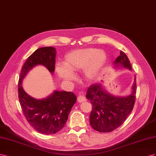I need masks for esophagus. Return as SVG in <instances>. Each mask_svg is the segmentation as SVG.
I'll return each mask as SVG.
<instances>
[{
  "mask_svg": "<svg viewBox=\"0 0 156 156\" xmlns=\"http://www.w3.org/2000/svg\"><path fill=\"white\" fill-rule=\"evenodd\" d=\"M85 100H86V98L83 95H80L77 97V101L78 102H79V103H82V102L85 101Z\"/></svg>",
  "mask_w": 156,
  "mask_h": 156,
  "instance_id": "1",
  "label": "esophagus"
}]
</instances>
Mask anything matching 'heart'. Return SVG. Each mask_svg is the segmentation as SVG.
Instances as JSON below:
<instances>
[{"label": "heart", "mask_w": 156, "mask_h": 156, "mask_svg": "<svg viewBox=\"0 0 156 156\" xmlns=\"http://www.w3.org/2000/svg\"><path fill=\"white\" fill-rule=\"evenodd\" d=\"M107 61L105 51L97 48H86L70 52L66 56L65 63L57 65L56 71L65 82L75 78L74 73L83 70V75L88 80H94L100 74Z\"/></svg>", "instance_id": "obj_1"}]
</instances>
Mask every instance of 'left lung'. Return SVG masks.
Here are the masks:
<instances>
[{"mask_svg":"<svg viewBox=\"0 0 156 156\" xmlns=\"http://www.w3.org/2000/svg\"><path fill=\"white\" fill-rule=\"evenodd\" d=\"M114 65L115 69L123 67L132 70L127 56L122 51L114 61ZM136 86L135 77L131 93L123 97L110 94L102 83H97L88 88L86 97L92 105L90 123L93 129L101 133L111 132L126 121L134 106Z\"/></svg>","mask_w":156,"mask_h":156,"instance_id":"1","label":"left lung"}]
</instances>
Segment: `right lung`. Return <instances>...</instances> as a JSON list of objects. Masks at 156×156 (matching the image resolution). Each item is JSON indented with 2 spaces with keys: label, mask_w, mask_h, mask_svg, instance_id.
Listing matches in <instances>:
<instances>
[{
  "label": "right lung",
  "mask_w": 156,
  "mask_h": 156,
  "mask_svg": "<svg viewBox=\"0 0 156 156\" xmlns=\"http://www.w3.org/2000/svg\"><path fill=\"white\" fill-rule=\"evenodd\" d=\"M55 56L56 50L53 47L37 49L22 66L18 83V97L25 117L35 130L44 135L54 134L63 128L76 101V96L74 93L55 90L46 98L34 99L24 91L22 82L37 65L44 66L53 74Z\"/></svg>",
  "instance_id": "1"
}]
</instances>
